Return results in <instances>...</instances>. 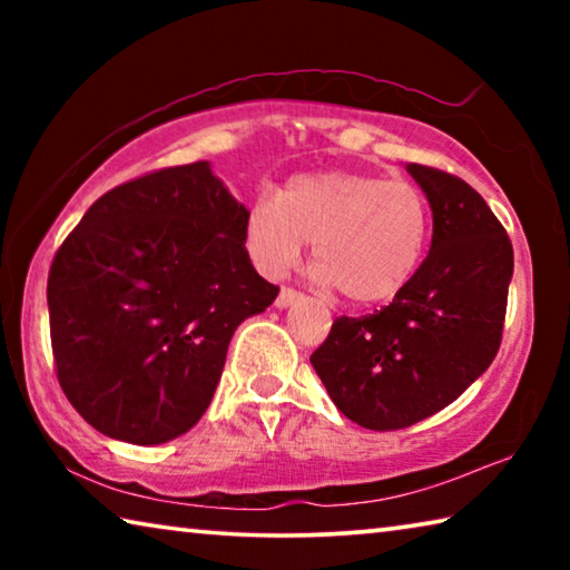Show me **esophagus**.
Instances as JSON below:
<instances>
[{"instance_id":"34e87169","label":"esophagus","mask_w":570,"mask_h":570,"mask_svg":"<svg viewBox=\"0 0 570 570\" xmlns=\"http://www.w3.org/2000/svg\"><path fill=\"white\" fill-rule=\"evenodd\" d=\"M296 302H302V294L294 292V288H282L276 296V308H288L294 306Z\"/></svg>"}]
</instances>
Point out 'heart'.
<instances>
[{
	"instance_id": "obj_1",
	"label": "heart",
	"mask_w": 570,
	"mask_h": 570,
	"mask_svg": "<svg viewBox=\"0 0 570 570\" xmlns=\"http://www.w3.org/2000/svg\"><path fill=\"white\" fill-rule=\"evenodd\" d=\"M430 208L407 180L350 170L304 173L250 206L244 238L258 272L278 278L314 244V282L352 304L387 302L422 262Z\"/></svg>"
}]
</instances>
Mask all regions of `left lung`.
<instances>
[{
    "instance_id": "1",
    "label": "left lung",
    "mask_w": 570,
    "mask_h": 570,
    "mask_svg": "<svg viewBox=\"0 0 570 570\" xmlns=\"http://www.w3.org/2000/svg\"><path fill=\"white\" fill-rule=\"evenodd\" d=\"M432 210V246L392 304L342 316L312 366L344 417L400 430L448 407L495 360L513 246L475 188L407 163Z\"/></svg>"
}]
</instances>
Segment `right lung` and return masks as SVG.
Wrapping results in <instances>:
<instances>
[{"label": "right lung", "mask_w": 570, "mask_h": 570, "mask_svg": "<svg viewBox=\"0 0 570 570\" xmlns=\"http://www.w3.org/2000/svg\"><path fill=\"white\" fill-rule=\"evenodd\" d=\"M246 216L198 160L108 190L65 238L47 278L57 380L102 435L160 445L204 417L230 336L278 294Z\"/></svg>", "instance_id": "right-lung-1"}]
</instances>
